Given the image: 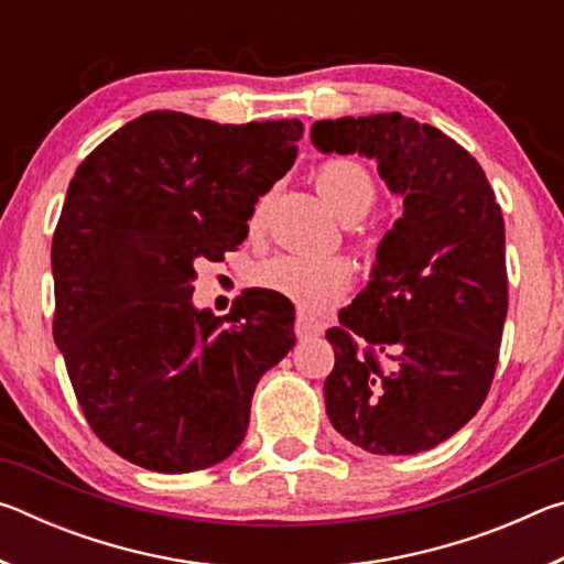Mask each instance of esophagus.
<instances>
[{
    "mask_svg": "<svg viewBox=\"0 0 564 564\" xmlns=\"http://www.w3.org/2000/svg\"><path fill=\"white\" fill-rule=\"evenodd\" d=\"M293 330H295V336H299V338H311V336H321L323 326L318 321L305 316V313H299V316H295V323H293Z\"/></svg>",
    "mask_w": 564,
    "mask_h": 564,
    "instance_id": "esophagus-1",
    "label": "esophagus"
}]
</instances>
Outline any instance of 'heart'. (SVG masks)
I'll return each instance as SVG.
<instances>
[{"mask_svg":"<svg viewBox=\"0 0 564 564\" xmlns=\"http://www.w3.org/2000/svg\"><path fill=\"white\" fill-rule=\"evenodd\" d=\"M316 186L323 202L346 224L360 221L376 204V181L356 159L323 161L316 171ZM265 198L256 206L251 228L261 226ZM256 279L263 289L299 303L301 308L321 311L336 303L350 289L352 269L340 256L281 253L265 261Z\"/></svg>","mask_w":564,"mask_h":564,"instance_id":"obj_1","label":"heart"}]
</instances>
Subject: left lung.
Returning <instances> with one entry per match:
<instances>
[{
  "label": "left lung",
  "mask_w": 564,
  "mask_h": 564,
  "mask_svg": "<svg viewBox=\"0 0 564 564\" xmlns=\"http://www.w3.org/2000/svg\"><path fill=\"white\" fill-rule=\"evenodd\" d=\"M323 154L373 159L403 216L370 281L326 333L330 425L376 455L431 451L480 410L508 316L505 221L480 164L403 113L323 119Z\"/></svg>",
  "instance_id": "obj_1"
}]
</instances>
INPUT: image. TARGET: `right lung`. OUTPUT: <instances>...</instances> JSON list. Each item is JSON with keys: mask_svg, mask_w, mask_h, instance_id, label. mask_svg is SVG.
<instances>
[{"mask_svg": "<svg viewBox=\"0 0 564 564\" xmlns=\"http://www.w3.org/2000/svg\"><path fill=\"white\" fill-rule=\"evenodd\" d=\"M301 137L299 119L149 111L76 169L52 241L54 340L84 417L123 460L194 473L241 445L256 386L295 343L293 305L243 293L224 318L198 311L194 263L243 241Z\"/></svg>", "mask_w": 564, "mask_h": 564, "instance_id": "right-lung-1", "label": "right lung"}]
</instances>
